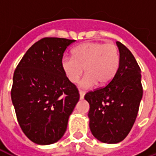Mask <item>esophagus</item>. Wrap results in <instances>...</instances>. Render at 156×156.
I'll return each mask as SVG.
<instances>
[{
  "label": "esophagus",
  "mask_w": 156,
  "mask_h": 156,
  "mask_svg": "<svg viewBox=\"0 0 156 156\" xmlns=\"http://www.w3.org/2000/svg\"><path fill=\"white\" fill-rule=\"evenodd\" d=\"M79 94H80V98L83 99V98H84L85 91H83V90H80V91H79Z\"/></svg>",
  "instance_id": "34e87169"
}]
</instances>
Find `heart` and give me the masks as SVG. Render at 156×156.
<instances>
[{
	"label": "heart",
	"instance_id": "heart-1",
	"mask_svg": "<svg viewBox=\"0 0 156 156\" xmlns=\"http://www.w3.org/2000/svg\"><path fill=\"white\" fill-rule=\"evenodd\" d=\"M119 51L116 45L98 41H88L73 50V57L66 56L62 60V68L66 77L73 83L86 74L80 83L83 88L108 84L119 67Z\"/></svg>",
	"mask_w": 156,
	"mask_h": 156
}]
</instances>
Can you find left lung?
Wrapping results in <instances>:
<instances>
[{"label":"left lung","instance_id":"obj_1","mask_svg":"<svg viewBox=\"0 0 156 156\" xmlns=\"http://www.w3.org/2000/svg\"><path fill=\"white\" fill-rule=\"evenodd\" d=\"M116 43L120 61L115 76L105 87L84 96L90 106V130L97 140L106 144L119 143L129 134L143 95L140 66L124 44Z\"/></svg>","mask_w":156,"mask_h":156}]
</instances>
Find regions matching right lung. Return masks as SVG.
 Wrapping results in <instances>:
<instances>
[{"label": "right lung", "instance_id": "add662e5", "mask_svg": "<svg viewBox=\"0 0 156 156\" xmlns=\"http://www.w3.org/2000/svg\"><path fill=\"white\" fill-rule=\"evenodd\" d=\"M75 40L44 37L27 51L13 75L11 96L20 127L30 140H59L79 100L76 85L62 68L65 50Z\"/></svg>", "mask_w": 156, "mask_h": 156}]
</instances>
